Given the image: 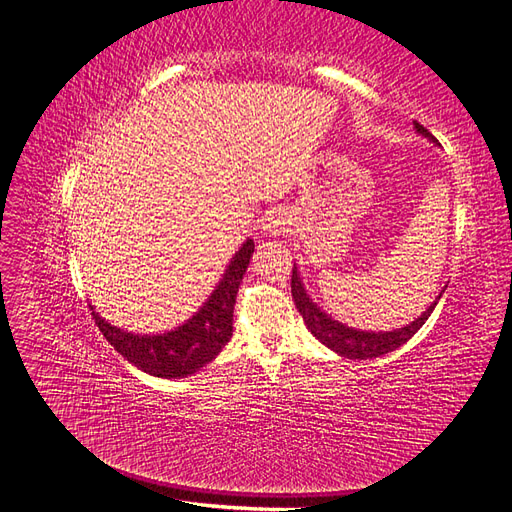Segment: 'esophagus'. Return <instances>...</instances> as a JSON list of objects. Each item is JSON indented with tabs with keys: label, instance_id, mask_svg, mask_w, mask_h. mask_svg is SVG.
Masks as SVG:
<instances>
[{
	"label": "esophagus",
	"instance_id": "obj_1",
	"mask_svg": "<svg viewBox=\"0 0 512 512\" xmlns=\"http://www.w3.org/2000/svg\"><path fill=\"white\" fill-rule=\"evenodd\" d=\"M288 226H290L288 215H286L284 211H280V209L269 211V213L265 215V218H262V222H260V228H262V232H265L267 237L286 235Z\"/></svg>",
	"mask_w": 512,
	"mask_h": 512
}]
</instances>
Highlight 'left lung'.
<instances>
[{"label":"left lung","mask_w":512,"mask_h":512,"mask_svg":"<svg viewBox=\"0 0 512 512\" xmlns=\"http://www.w3.org/2000/svg\"><path fill=\"white\" fill-rule=\"evenodd\" d=\"M414 130H416V134L425 136L429 143L440 145L436 138H433L421 126V123L414 121ZM444 290H446V286L440 290L436 301H433L416 320L406 324V327L393 329V331H378V333L376 331H361V329H352V327H348V324L335 320L333 316L324 312L318 303H314V299L309 297L305 290L299 267L297 265L292 267V299H294V305H297V309H299V314L303 316L309 333H312L320 344L331 348L335 354L344 356V359H374V356L389 354V352L397 350L399 346H404L408 339L423 327L425 320L431 316L433 307L438 305Z\"/></svg>","instance_id":"1"}]
</instances>
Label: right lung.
Segmentation results:
<instances>
[{
    "instance_id": "add662e5",
    "label": "right lung",
    "mask_w": 512,
    "mask_h": 512,
    "mask_svg": "<svg viewBox=\"0 0 512 512\" xmlns=\"http://www.w3.org/2000/svg\"><path fill=\"white\" fill-rule=\"evenodd\" d=\"M252 254L254 239H247L230 258L220 282L198 307V312L170 331L153 335L132 333L104 320L94 305L91 314L108 344L145 374L166 380L192 376L200 367L211 363L230 342L232 309Z\"/></svg>"
}]
</instances>
